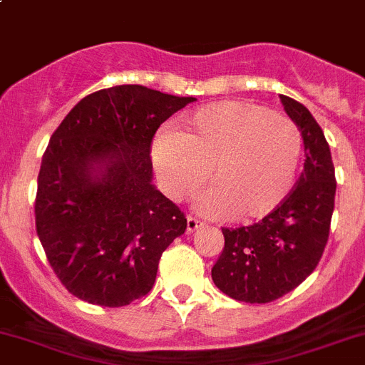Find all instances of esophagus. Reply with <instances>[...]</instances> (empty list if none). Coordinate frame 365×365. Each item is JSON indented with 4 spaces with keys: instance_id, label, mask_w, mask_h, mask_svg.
Returning <instances> with one entry per match:
<instances>
[{
    "instance_id": "34e87169",
    "label": "esophagus",
    "mask_w": 365,
    "mask_h": 365,
    "mask_svg": "<svg viewBox=\"0 0 365 365\" xmlns=\"http://www.w3.org/2000/svg\"><path fill=\"white\" fill-rule=\"evenodd\" d=\"M203 225H205L203 221H200V219L192 217V215H189V217H187V232H194V230L201 228V226H203Z\"/></svg>"
}]
</instances>
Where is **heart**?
Returning <instances> with one entry per match:
<instances>
[{
  "label": "heart",
  "mask_w": 365,
  "mask_h": 365,
  "mask_svg": "<svg viewBox=\"0 0 365 365\" xmlns=\"http://www.w3.org/2000/svg\"><path fill=\"white\" fill-rule=\"evenodd\" d=\"M303 139L285 115L250 101L205 105L182 130H165L151 148L164 190L187 200L210 178L197 200L210 217L232 214L253 221L277 210L294 185Z\"/></svg>",
  "instance_id": "b5f03b06"
}]
</instances>
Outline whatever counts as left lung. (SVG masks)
Here are the masks:
<instances>
[{"mask_svg": "<svg viewBox=\"0 0 365 365\" xmlns=\"http://www.w3.org/2000/svg\"><path fill=\"white\" fill-rule=\"evenodd\" d=\"M302 132L305 165L284 203L251 226L222 228L225 247L212 267L219 291L244 303H269L298 287L323 257L335 203V168L309 108L280 96Z\"/></svg>", "mask_w": 365, "mask_h": 365, "instance_id": "obj_1", "label": "left lung"}]
</instances>
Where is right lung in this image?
Instances as JSON below:
<instances>
[{
	"label": "right lung",
	"instance_id": "add662e5",
	"mask_svg": "<svg viewBox=\"0 0 365 365\" xmlns=\"http://www.w3.org/2000/svg\"><path fill=\"white\" fill-rule=\"evenodd\" d=\"M192 101L115 85L85 96L51 135L35 226L73 296L114 309L151 291L162 253L187 228L183 212L151 183V143L158 126Z\"/></svg>",
	"mask_w": 365,
	"mask_h": 365
}]
</instances>
